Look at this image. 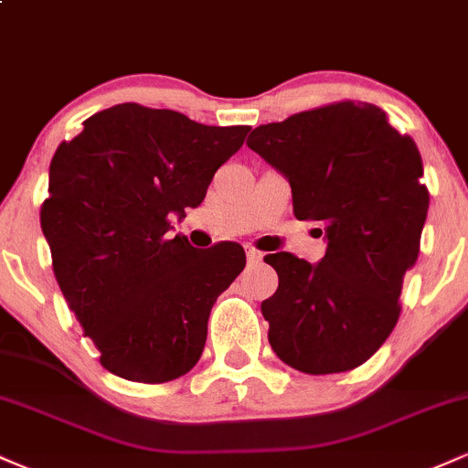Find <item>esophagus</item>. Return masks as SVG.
Listing matches in <instances>:
<instances>
[{"label": "esophagus", "instance_id": "34e87169", "mask_svg": "<svg viewBox=\"0 0 468 468\" xmlns=\"http://www.w3.org/2000/svg\"><path fill=\"white\" fill-rule=\"evenodd\" d=\"M246 260H249V266H255L261 261V252L252 246H246Z\"/></svg>", "mask_w": 468, "mask_h": 468}]
</instances>
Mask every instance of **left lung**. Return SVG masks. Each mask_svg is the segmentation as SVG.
<instances>
[{
    "label": "left lung",
    "mask_w": 468,
    "mask_h": 468,
    "mask_svg": "<svg viewBox=\"0 0 468 468\" xmlns=\"http://www.w3.org/2000/svg\"><path fill=\"white\" fill-rule=\"evenodd\" d=\"M246 144L286 176L294 216L327 239L319 264L264 257L279 275L261 303L271 347L303 374L358 367L394 330L420 252L429 191L416 143L380 107L341 101L260 125Z\"/></svg>",
    "instance_id": "left-lung-1"
}]
</instances>
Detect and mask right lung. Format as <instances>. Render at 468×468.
Masks as SVG:
<instances>
[{
	"mask_svg": "<svg viewBox=\"0 0 468 468\" xmlns=\"http://www.w3.org/2000/svg\"><path fill=\"white\" fill-rule=\"evenodd\" d=\"M249 132L122 103L58 144L41 230L58 288L107 372L154 385L200 361L213 303L246 255L235 241L193 249L169 235L171 218L204 200Z\"/></svg>",
	"mask_w": 468,
	"mask_h": 468,
	"instance_id": "obj_1",
	"label": "right lung"
}]
</instances>
